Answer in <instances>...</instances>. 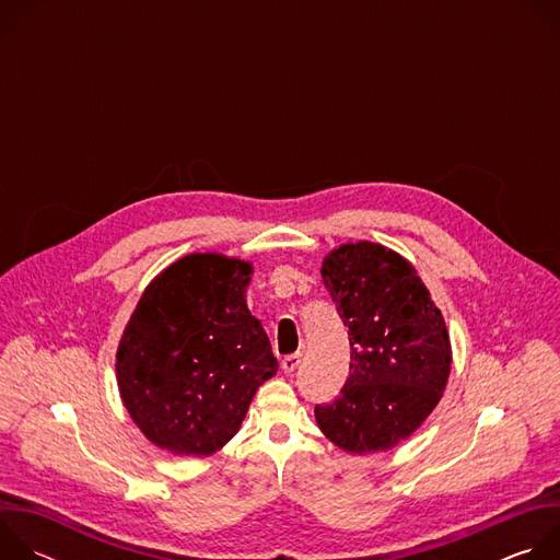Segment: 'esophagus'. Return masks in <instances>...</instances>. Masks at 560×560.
Here are the masks:
<instances>
[{"instance_id":"34e87169","label":"esophagus","mask_w":560,"mask_h":560,"mask_svg":"<svg viewBox=\"0 0 560 560\" xmlns=\"http://www.w3.org/2000/svg\"><path fill=\"white\" fill-rule=\"evenodd\" d=\"M299 365H301V352L288 354V357H283V361H281V368H283L285 374H292Z\"/></svg>"}]
</instances>
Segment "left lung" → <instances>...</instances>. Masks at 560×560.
Returning <instances> with one entry per match:
<instances>
[{
    "instance_id": "1",
    "label": "left lung",
    "mask_w": 560,
    "mask_h": 560,
    "mask_svg": "<svg viewBox=\"0 0 560 560\" xmlns=\"http://www.w3.org/2000/svg\"><path fill=\"white\" fill-rule=\"evenodd\" d=\"M322 277L352 352L341 394L314 408L316 423L346 452L389 450L421 428L447 385L452 346L443 314L415 266L381 244L335 248Z\"/></svg>"
}]
</instances>
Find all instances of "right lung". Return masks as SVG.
<instances>
[{"instance_id":"add662e5","label":"right lung","mask_w":560,"mask_h":560,"mask_svg":"<svg viewBox=\"0 0 560 560\" xmlns=\"http://www.w3.org/2000/svg\"><path fill=\"white\" fill-rule=\"evenodd\" d=\"M253 264L195 253L143 290L117 350L121 401L156 447L210 456L242 428L277 374L266 330L246 303Z\"/></svg>"}]
</instances>
